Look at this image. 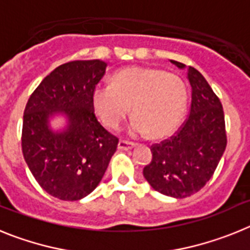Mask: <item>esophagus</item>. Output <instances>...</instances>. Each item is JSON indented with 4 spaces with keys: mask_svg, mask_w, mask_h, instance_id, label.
I'll use <instances>...</instances> for the list:
<instances>
[{
    "mask_svg": "<svg viewBox=\"0 0 250 250\" xmlns=\"http://www.w3.org/2000/svg\"><path fill=\"white\" fill-rule=\"evenodd\" d=\"M135 146H136V144H134V143H130V141H126V140H120L118 144V147L120 150H129V149H132V147H135Z\"/></svg>",
    "mask_w": 250,
    "mask_h": 250,
    "instance_id": "esophagus-1",
    "label": "esophagus"
}]
</instances>
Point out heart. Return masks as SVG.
Segmentation results:
<instances>
[{
    "instance_id": "b5f03b06",
    "label": "heart",
    "mask_w": 250,
    "mask_h": 250,
    "mask_svg": "<svg viewBox=\"0 0 250 250\" xmlns=\"http://www.w3.org/2000/svg\"><path fill=\"white\" fill-rule=\"evenodd\" d=\"M188 90L180 76L150 67L124 68L111 85H98L92 106L104 126L118 130L132 106L131 131L161 139L179 127L187 110Z\"/></svg>"
}]
</instances>
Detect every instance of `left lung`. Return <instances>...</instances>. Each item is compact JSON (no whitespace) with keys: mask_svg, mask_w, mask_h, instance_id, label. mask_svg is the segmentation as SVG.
I'll return each mask as SVG.
<instances>
[{"mask_svg":"<svg viewBox=\"0 0 250 250\" xmlns=\"http://www.w3.org/2000/svg\"><path fill=\"white\" fill-rule=\"evenodd\" d=\"M188 79L191 104L187 120L173 136L151 145L152 159L143 170L154 190L179 199L198 193L210 180L227 147L219 98L196 68L188 67Z\"/></svg>","mask_w":250,"mask_h":250,"instance_id":"1","label":"left lung"}]
</instances>
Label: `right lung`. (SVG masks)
Here are the masks:
<instances>
[{
    "label": "right lung",
    "instance_id": "add662e5",
    "mask_svg": "<svg viewBox=\"0 0 250 250\" xmlns=\"http://www.w3.org/2000/svg\"><path fill=\"white\" fill-rule=\"evenodd\" d=\"M106 62L76 60L62 63L31 94L22 124V152L36 182L57 199L75 202L101 182L119 139L101 126L92 106V91L105 75ZM56 112L68 115L61 134L48 129Z\"/></svg>",
    "mask_w": 250,
    "mask_h": 250
}]
</instances>
